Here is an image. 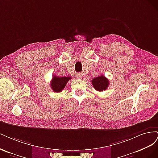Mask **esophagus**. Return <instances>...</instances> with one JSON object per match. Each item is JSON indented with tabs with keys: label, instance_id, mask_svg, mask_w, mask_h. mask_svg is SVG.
I'll return each mask as SVG.
<instances>
[{
	"label": "esophagus",
	"instance_id": "obj_1",
	"mask_svg": "<svg viewBox=\"0 0 158 158\" xmlns=\"http://www.w3.org/2000/svg\"><path fill=\"white\" fill-rule=\"evenodd\" d=\"M79 77H80V76H79Z\"/></svg>",
	"mask_w": 158,
	"mask_h": 158
}]
</instances>
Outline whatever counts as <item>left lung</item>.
Instances as JSON below:
<instances>
[{
  "label": "left lung",
  "instance_id": "left-lung-1",
  "mask_svg": "<svg viewBox=\"0 0 158 158\" xmlns=\"http://www.w3.org/2000/svg\"><path fill=\"white\" fill-rule=\"evenodd\" d=\"M92 84L96 90L103 91L108 87L109 80L104 75H102L94 78L92 81Z\"/></svg>",
  "mask_w": 158,
  "mask_h": 158
}]
</instances>
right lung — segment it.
I'll list each match as a JSON object with an SVG mask.
<instances>
[{"label": "right lung", "mask_w": 158, "mask_h": 158, "mask_svg": "<svg viewBox=\"0 0 158 158\" xmlns=\"http://www.w3.org/2000/svg\"><path fill=\"white\" fill-rule=\"evenodd\" d=\"M72 79L70 77H58L54 75L50 82V86L55 93L61 92L67 84L68 81Z\"/></svg>", "instance_id": "right-lung-1"}]
</instances>
